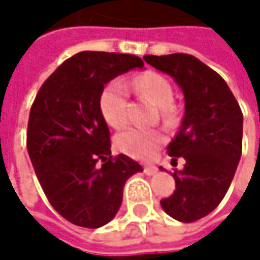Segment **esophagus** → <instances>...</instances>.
Listing matches in <instances>:
<instances>
[{"label": "esophagus", "instance_id": "esophagus-1", "mask_svg": "<svg viewBox=\"0 0 260 260\" xmlns=\"http://www.w3.org/2000/svg\"><path fill=\"white\" fill-rule=\"evenodd\" d=\"M143 172H144L147 176H152V175H155V173L158 172V169H156L155 166H144Z\"/></svg>", "mask_w": 260, "mask_h": 260}]
</instances>
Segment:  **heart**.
I'll return each mask as SVG.
<instances>
[{"label": "heart", "mask_w": 260, "mask_h": 260, "mask_svg": "<svg viewBox=\"0 0 260 260\" xmlns=\"http://www.w3.org/2000/svg\"><path fill=\"white\" fill-rule=\"evenodd\" d=\"M131 88L141 96L152 101L161 110L162 120L167 125H172L176 119V113L172 107L175 93L170 81L158 72H143L129 79ZM128 107L129 94L123 81L113 79L110 81L99 98V108L105 122L113 128H122L128 122ZM164 141V137L156 129H141V128H128L116 135L114 144L122 153L137 158L147 159L150 158L159 144Z\"/></svg>", "instance_id": "obj_1"}]
</instances>
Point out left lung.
I'll return each instance as SVG.
<instances>
[{"label":"left lung","instance_id":"obj_1","mask_svg":"<svg viewBox=\"0 0 260 260\" xmlns=\"http://www.w3.org/2000/svg\"><path fill=\"white\" fill-rule=\"evenodd\" d=\"M146 63L169 74L185 98V116L167 147L183 158L175 170L176 189L161 200L162 209L182 223L211 214L226 196L242 152V111L226 81L189 54L146 55Z\"/></svg>","mask_w":260,"mask_h":260}]
</instances>
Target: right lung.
Returning a JSON list of instances; mask_svg holds the SVG:
<instances>
[{
  "mask_svg": "<svg viewBox=\"0 0 260 260\" xmlns=\"http://www.w3.org/2000/svg\"><path fill=\"white\" fill-rule=\"evenodd\" d=\"M143 66L137 55L84 51L63 61L36 94L28 155L49 203L72 224L96 229L111 221L125 182L143 172L129 156L111 155L110 129L99 108L108 81Z\"/></svg>",
  "mask_w": 260,
  "mask_h": 260,
  "instance_id": "right-lung-1",
  "label": "right lung"
}]
</instances>
